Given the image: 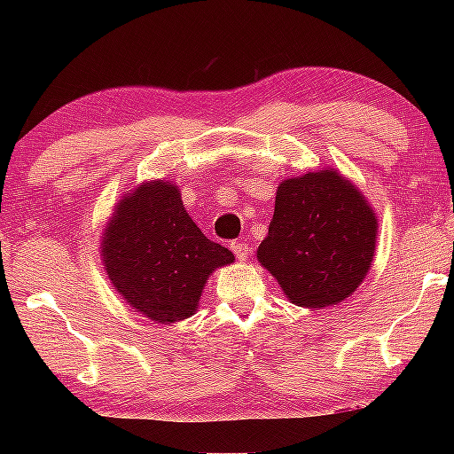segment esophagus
Here are the masks:
<instances>
[{"label":"esophagus","instance_id":"34e87169","mask_svg":"<svg viewBox=\"0 0 454 454\" xmlns=\"http://www.w3.org/2000/svg\"><path fill=\"white\" fill-rule=\"evenodd\" d=\"M231 250H233L235 256H238V260H247V258H250V246H247L246 241H233Z\"/></svg>","mask_w":454,"mask_h":454}]
</instances>
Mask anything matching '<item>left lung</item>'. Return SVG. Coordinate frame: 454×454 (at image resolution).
<instances>
[{
    "label": "left lung",
    "instance_id": "8db88e82",
    "mask_svg": "<svg viewBox=\"0 0 454 454\" xmlns=\"http://www.w3.org/2000/svg\"><path fill=\"white\" fill-rule=\"evenodd\" d=\"M376 235L378 216L368 198L328 167L278 184L269 235L256 256L291 303L322 309L362 285Z\"/></svg>",
    "mask_w": 454,
    "mask_h": 454
}]
</instances>
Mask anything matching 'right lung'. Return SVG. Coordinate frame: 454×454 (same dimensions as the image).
<instances>
[{
    "label": "right lung",
    "instance_id": "obj_1",
    "mask_svg": "<svg viewBox=\"0 0 454 454\" xmlns=\"http://www.w3.org/2000/svg\"><path fill=\"white\" fill-rule=\"evenodd\" d=\"M101 260L121 300L157 325H176L198 309L216 269L235 262L185 210L177 184L151 179L114 207L101 238Z\"/></svg>",
    "mask_w": 454,
    "mask_h": 454
}]
</instances>
